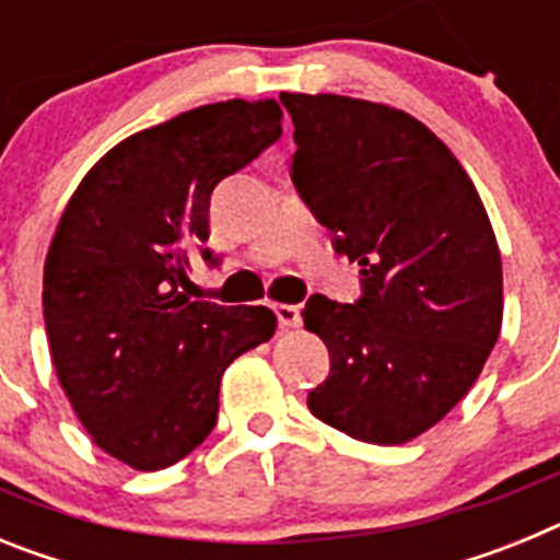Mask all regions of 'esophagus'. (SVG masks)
Returning <instances> with one entry per match:
<instances>
[{"label":"esophagus","instance_id":"esophagus-1","mask_svg":"<svg viewBox=\"0 0 560 560\" xmlns=\"http://www.w3.org/2000/svg\"><path fill=\"white\" fill-rule=\"evenodd\" d=\"M275 316H277V323H280V328H296V325H300V308H296V305L277 303Z\"/></svg>","mask_w":560,"mask_h":560}]
</instances>
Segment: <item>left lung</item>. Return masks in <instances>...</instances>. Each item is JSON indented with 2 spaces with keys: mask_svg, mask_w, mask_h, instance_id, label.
<instances>
[{
  "mask_svg": "<svg viewBox=\"0 0 560 560\" xmlns=\"http://www.w3.org/2000/svg\"><path fill=\"white\" fill-rule=\"evenodd\" d=\"M291 182L334 249L361 266L355 303L314 294L325 341L316 418L375 446L432 429L474 387L502 328V257L454 153L407 112L341 95H289Z\"/></svg>",
  "mask_w": 560,
  "mask_h": 560,
  "instance_id": "obj_1",
  "label": "left lung"
}]
</instances>
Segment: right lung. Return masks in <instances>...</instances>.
I'll return each mask as SVG.
<instances>
[{
	"instance_id": "right-lung-1",
	"label": "right lung",
	"mask_w": 560,
	"mask_h": 560,
	"mask_svg": "<svg viewBox=\"0 0 560 560\" xmlns=\"http://www.w3.org/2000/svg\"><path fill=\"white\" fill-rule=\"evenodd\" d=\"M277 101H226L133 133L83 176L44 264L49 353L97 446L160 471L219 420L221 375L269 341L264 305L226 308L185 294L190 255L219 257L210 199L221 179L283 133Z\"/></svg>"
}]
</instances>
